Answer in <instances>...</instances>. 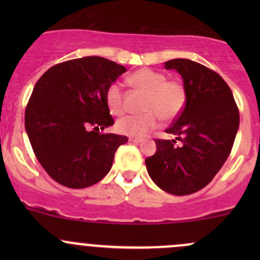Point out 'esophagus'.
<instances>
[{
	"label": "esophagus",
	"mask_w": 260,
	"mask_h": 260,
	"mask_svg": "<svg viewBox=\"0 0 260 260\" xmlns=\"http://www.w3.org/2000/svg\"><path fill=\"white\" fill-rule=\"evenodd\" d=\"M129 142H133V143H141V142H142V138L129 137Z\"/></svg>",
	"instance_id": "1"
}]
</instances>
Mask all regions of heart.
<instances>
[{"label": "heart", "mask_w": 260, "mask_h": 260, "mask_svg": "<svg viewBox=\"0 0 260 260\" xmlns=\"http://www.w3.org/2000/svg\"><path fill=\"white\" fill-rule=\"evenodd\" d=\"M128 81L136 89L146 94L142 115H125L117 120V129L122 135L142 137L158 125L159 117L172 120L182 112L186 104V89L180 81L167 80L164 73L152 69H141L133 73ZM109 112L119 115L124 112L122 86L113 83L106 91Z\"/></svg>", "instance_id": "obj_1"}]
</instances>
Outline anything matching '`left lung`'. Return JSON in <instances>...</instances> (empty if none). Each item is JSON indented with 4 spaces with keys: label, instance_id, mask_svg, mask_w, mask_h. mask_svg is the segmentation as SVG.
<instances>
[{
    "label": "left lung",
    "instance_id": "obj_1",
    "mask_svg": "<svg viewBox=\"0 0 260 260\" xmlns=\"http://www.w3.org/2000/svg\"><path fill=\"white\" fill-rule=\"evenodd\" d=\"M176 70L186 89V104L166 132L176 140H156V153L146 158L152 181L172 195L205 187L229 157L239 128V112L229 85L212 70L188 59L164 62Z\"/></svg>",
    "mask_w": 260,
    "mask_h": 260
}]
</instances>
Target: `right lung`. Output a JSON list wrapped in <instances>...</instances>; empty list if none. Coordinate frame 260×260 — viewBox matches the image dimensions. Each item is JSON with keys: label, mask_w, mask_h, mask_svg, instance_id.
<instances>
[{"label": "right lung", "mask_w": 260, "mask_h": 260, "mask_svg": "<svg viewBox=\"0 0 260 260\" xmlns=\"http://www.w3.org/2000/svg\"><path fill=\"white\" fill-rule=\"evenodd\" d=\"M124 72L108 59L85 56L50 68L34 86L25 129L38 161L60 185L84 188L99 182L128 141L99 132L114 124L106 91Z\"/></svg>", "instance_id": "1"}]
</instances>
